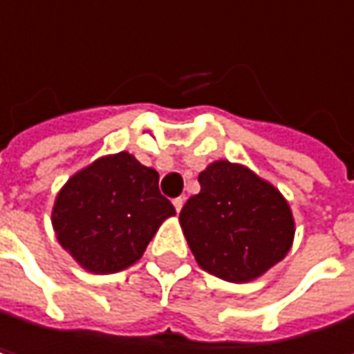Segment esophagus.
Masks as SVG:
<instances>
[{"label": "esophagus", "instance_id": "obj_1", "mask_svg": "<svg viewBox=\"0 0 354 354\" xmlns=\"http://www.w3.org/2000/svg\"><path fill=\"white\" fill-rule=\"evenodd\" d=\"M172 203H174V209L180 213V211H182V207H184V196H178V198H174Z\"/></svg>", "mask_w": 354, "mask_h": 354}]
</instances>
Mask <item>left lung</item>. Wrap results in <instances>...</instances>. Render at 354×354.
Wrapping results in <instances>:
<instances>
[{
  "label": "left lung",
  "mask_w": 354,
  "mask_h": 354,
  "mask_svg": "<svg viewBox=\"0 0 354 354\" xmlns=\"http://www.w3.org/2000/svg\"><path fill=\"white\" fill-rule=\"evenodd\" d=\"M201 192L180 211V227L196 264L227 283H250L293 246L295 219L287 198L244 164L211 162Z\"/></svg>",
  "instance_id": "1"
}]
</instances>
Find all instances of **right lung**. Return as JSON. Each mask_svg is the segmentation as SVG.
I'll return each instance as SVG.
<instances>
[{
  "label": "right lung",
  "instance_id": "obj_1",
  "mask_svg": "<svg viewBox=\"0 0 354 354\" xmlns=\"http://www.w3.org/2000/svg\"><path fill=\"white\" fill-rule=\"evenodd\" d=\"M158 182L160 174L129 151L94 160L55 196L50 221L57 242L92 274L133 266L160 225L176 215Z\"/></svg>",
  "mask_w": 354,
  "mask_h": 354
}]
</instances>
